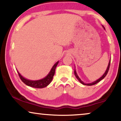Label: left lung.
Masks as SVG:
<instances>
[{
	"label": "left lung",
	"mask_w": 121,
	"mask_h": 121,
	"mask_svg": "<svg viewBox=\"0 0 121 121\" xmlns=\"http://www.w3.org/2000/svg\"><path fill=\"white\" fill-rule=\"evenodd\" d=\"M102 27H104V30H105V28L104 27V26H102ZM110 62H111V58H110V61H109L108 66H107V69H106V71H105V73H104V74H103V75H102V76L101 77H100V78H99V79H97V80H96V81H95V82H91V83H84V82H82V80H81V79H80V78H79V77H78V74H77V72H76L75 69H74V74H75V76L76 77V78H77L78 80L79 81V82H80V83H82V84H83V85H87V86H91V85H95V84L98 83V82H100L101 80H102V79H103L104 78H105V77H106V76L107 73H108V72L109 68H110Z\"/></svg>",
	"instance_id": "left-lung-1"
}]
</instances>
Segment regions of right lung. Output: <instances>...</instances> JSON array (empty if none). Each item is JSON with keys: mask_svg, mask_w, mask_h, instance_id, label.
I'll use <instances>...</instances> for the list:
<instances>
[{"mask_svg": "<svg viewBox=\"0 0 121 121\" xmlns=\"http://www.w3.org/2000/svg\"><path fill=\"white\" fill-rule=\"evenodd\" d=\"M59 61H58L55 64H54V65L53 66L52 69H51L50 72L48 75L43 78L42 79H40V80H29V79H27L22 77V75H21L20 73L18 72V74H19L20 78L21 80H22V82L26 84V85L29 86L35 87V88H43V87H45L47 86L48 85H49V84L51 83V82H52L53 78V76L54 75V73H55V70L56 68V67L58 64Z\"/></svg>", "mask_w": 121, "mask_h": 121, "instance_id": "obj_1", "label": "right lung"}]
</instances>
